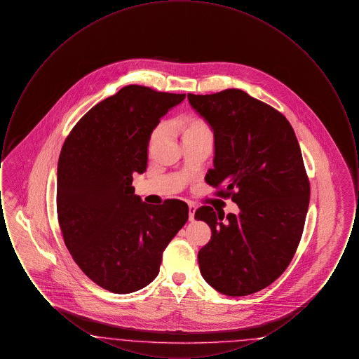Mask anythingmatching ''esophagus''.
Instances as JSON below:
<instances>
[{"instance_id": "obj_1", "label": "esophagus", "mask_w": 359, "mask_h": 359, "mask_svg": "<svg viewBox=\"0 0 359 359\" xmlns=\"http://www.w3.org/2000/svg\"><path fill=\"white\" fill-rule=\"evenodd\" d=\"M195 211H196V205H188V219H189L191 222H192V221H195Z\"/></svg>"}]
</instances>
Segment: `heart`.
Wrapping results in <instances>:
<instances>
[{
  "mask_svg": "<svg viewBox=\"0 0 359 359\" xmlns=\"http://www.w3.org/2000/svg\"><path fill=\"white\" fill-rule=\"evenodd\" d=\"M161 130H163L161 125L154 129V132L151 133V137H149V145H154V142L158 140V137L161 135ZM195 133H211V129L205 121L196 118V120L189 121V122H187V125L184 126V137L191 136V135H195Z\"/></svg>",
  "mask_w": 359,
  "mask_h": 359,
  "instance_id": "obj_1",
  "label": "heart"
}]
</instances>
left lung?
Instances as JSON below:
<instances>
[{
	"label": "left lung",
	"instance_id": "left-lung-1",
	"mask_svg": "<svg viewBox=\"0 0 359 359\" xmlns=\"http://www.w3.org/2000/svg\"><path fill=\"white\" fill-rule=\"evenodd\" d=\"M188 101L214 130L205 182L241 210L226 217L210 205L196 210L212 231L198 253L201 273L223 294H252L284 273L302 239L309 205L302 151L288 120L242 90L188 94Z\"/></svg>",
	"mask_w": 359,
	"mask_h": 359
}]
</instances>
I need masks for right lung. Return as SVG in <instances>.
Segmentation results:
<instances>
[{"instance_id": "add662e5", "label": "right lung", "mask_w": 359, "mask_h": 359, "mask_svg": "<svg viewBox=\"0 0 359 359\" xmlns=\"http://www.w3.org/2000/svg\"><path fill=\"white\" fill-rule=\"evenodd\" d=\"M186 94L129 85L90 109L66 138L57 163L56 210L65 243L103 290L132 293L158 274L163 252L188 221L187 203H142L133 173L148 165L154 128Z\"/></svg>"}]
</instances>
